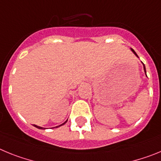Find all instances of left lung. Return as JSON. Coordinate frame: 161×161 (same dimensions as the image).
<instances>
[{"label": "left lung", "instance_id": "left-lung-1", "mask_svg": "<svg viewBox=\"0 0 161 161\" xmlns=\"http://www.w3.org/2000/svg\"><path fill=\"white\" fill-rule=\"evenodd\" d=\"M130 50H131V52H133V53L135 54V55H136V56H137L138 58H139V56H138V55H137V54L136 53V52H135V51H134V50L132 49V48H130ZM143 70H144V72H145V74H146V68H145V66H144V64H143ZM146 76H147V74H146Z\"/></svg>", "mask_w": 161, "mask_h": 161}]
</instances>
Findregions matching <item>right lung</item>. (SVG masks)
<instances>
[{
  "label": "right lung",
  "instance_id": "add662e5",
  "mask_svg": "<svg viewBox=\"0 0 161 161\" xmlns=\"http://www.w3.org/2000/svg\"><path fill=\"white\" fill-rule=\"evenodd\" d=\"M67 121H68V120L65 121L64 123H62V124H61V125H59V126H55V128H57V127H59V126H62V125L65 124V123H67ZM34 126H35V127H36V128H38V129H42V130H45V129H46V128H44V127H42V126H37V125H34Z\"/></svg>",
  "mask_w": 161,
  "mask_h": 161
}]
</instances>
